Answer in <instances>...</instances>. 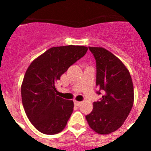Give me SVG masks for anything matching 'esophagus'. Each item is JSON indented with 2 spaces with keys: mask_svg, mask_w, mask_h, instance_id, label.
<instances>
[{
  "mask_svg": "<svg viewBox=\"0 0 151 151\" xmlns=\"http://www.w3.org/2000/svg\"><path fill=\"white\" fill-rule=\"evenodd\" d=\"M74 104L76 105V106H80V105L82 104V102H80V101H74Z\"/></svg>",
  "mask_w": 151,
  "mask_h": 151,
  "instance_id": "esophagus-1",
  "label": "esophagus"
}]
</instances>
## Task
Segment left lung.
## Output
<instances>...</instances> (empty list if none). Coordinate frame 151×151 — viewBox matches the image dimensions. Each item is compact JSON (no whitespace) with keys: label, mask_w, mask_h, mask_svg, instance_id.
<instances>
[{"label":"left lung","mask_w":151,"mask_h":151,"mask_svg":"<svg viewBox=\"0 0 151 151\" xmlns=\"http://www.w3.org/2000/svg\"><path fill=\"white\" fill-rule=\"evenodd\" d=\"M97 66L96 85L104 94L94 102L91 113L85 116L95 132L107 134L119 129L129 115L134 103V87L125 64L104 47H88Z\"/></svg>","instance_id":"8db88e82"}]
</instances>
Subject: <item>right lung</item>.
<instances>
[{
	"instance_id": "right-lung-1",
	"label": "right lung",
	"mask_w": 151,
	"mask_h": 151,
	"mask_svg": "<svg viewBox=\"0 0 151 151\" xmlns=\"http://www.w3.org/2000/svg\"><path fill=\"white\" fill-rule=\"evenodd\" d=\"M87 50L79 45L53 47L28 67L21 86L22 105L31 123L41 133L55 134L66 127L74 104L57 96L55 84Z\"/></svg>"
}]
</instances>
